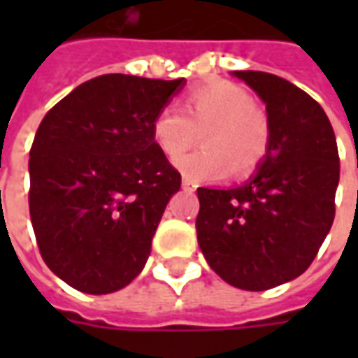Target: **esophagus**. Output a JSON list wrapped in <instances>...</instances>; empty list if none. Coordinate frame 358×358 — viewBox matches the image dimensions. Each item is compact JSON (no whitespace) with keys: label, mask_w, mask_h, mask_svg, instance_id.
Returning <instances> with one entry per match:
<instances>
[{"label":"esophagus","mask_w":358,"mask_h":358,"mask_svg":"<svg viewBox=\"0 0 358 358\" xmlns=\"http://www.w3.org/2000/svg\"><path fill=\"white\" fill-rule=\"evenodd\" d=\"M182 187H184L186 192H195V189H197V184H195L194 180L184 178V180H182Z\"/></svg>","instance_id":"1"}]
</instances>
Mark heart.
Listing matches in <instances>:
<instances>
[{
	"label": "heart",
	"instance_id": "heart-1",
	"mask_svg": "<svg viewBox=\"0 0 358 358\" xmlns=\"http://www.w3.org/2000/svg\"><path fill=\"white\" fill-rule=\"evenodd\" d=\"M151 136L164 155L186 153L201 136L203 151L174 161L184 176L218 182L230 172L249 176L268 155L272 126L266 110L253 103L245 88L217 80L192 90L182 109L164 105L151 120Z\"/></svg>",
	"mask_w": 358,
	"mask_h": 358
}]
</instances>
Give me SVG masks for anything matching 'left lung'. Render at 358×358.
<instances>
[{"mask_svg":"<svg viewBox=\"0 0 358 358\" xmlns=\"http://www.w3.org/2000/svg\"><path fill=\"white\" fill-rule=\"evenodd\" d=\"M266 103L272 145L243 186L197 187V241L234 287L264 292L301 276L336 217L339 155L324 109L292 82L234 71Z\"/></svg>","mask_w":358,"mask_h":358,"instance_id":"obj_1","label":"left lung"}]
</instances>
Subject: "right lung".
<instances>
[{"label": "right lung", "instance_id": "add662e5", "mask_svg": "<svg viewBox=\"0 0 358 358\" xmlns=\"http://www.w3.org/2000/svg\"><path fill=\"white\" fill-rule=\"evenodd\" d=\"M178 80L103 74L48 110L30 149V220L42 259L74 289L103 295L140 274L182 184L151 136Z\"/></svg>", "mask_w": 358, "mask_h": 358}]
</instances>
